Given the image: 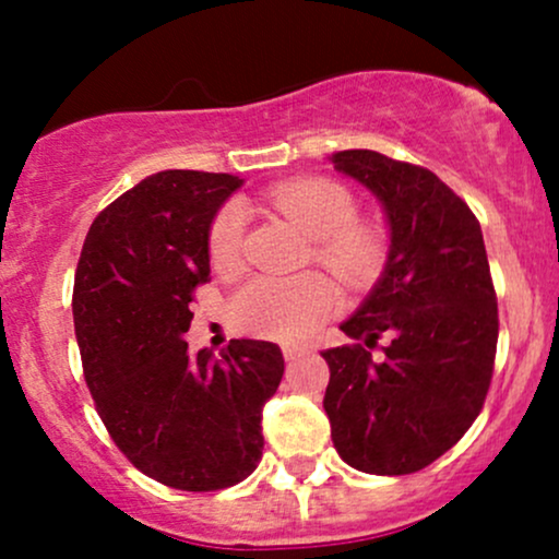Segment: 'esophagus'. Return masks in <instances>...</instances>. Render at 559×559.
I'll use <instances>...</instances> for the list:
<instances>
[{"label":"esophagus","instance_id":"34e87169","mask_svg":"<svg viewBox=\"0 0 559 559\" xmlns=\"http://www.w3.org/2000/svg\"><path fill=\"white\" fill-rule=\"evenodd\" d=\"M301 352H305V349H301V346H292V344H286V346H284V357H286V362L297 360V357L301 355Z\"/></svg>","mask_w":559,"mask_h":559}]
</instances>
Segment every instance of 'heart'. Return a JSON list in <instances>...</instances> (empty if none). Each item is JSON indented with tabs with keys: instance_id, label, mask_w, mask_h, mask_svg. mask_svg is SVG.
I'll use <instances>...</instances> for the list:
<instances>
[{
	"instance_id": "1",
	"label": "heart",
	"mask_w": 559,
	"mask_h": 559,
	"mask_svg": "<svg viewBox=\"0 0 559 559\" xmlns=\"http://www.w3.org/2000/svg\"><path fill=\"white\" fill-rule=\"evenodd\" d=\"M273 207L312 239V258L346 286L373 281L386 260V230L357 217V199L331 178H299L275 186ZM243 213L236 202L223 204L210 223L207 258L215 273L234 275L241 267ZM336 294L316 273L275 278L258 275L236 292L230 310L236 325L278 342H299L331 316Z\"/></svg>"
}]
</instances>
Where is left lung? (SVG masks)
Here are the masks:
<instances>
[{"label": "left lung", "mask_w": 559, "mask_h": 559, "mask_svg": "<svg viewBox=\"0 0 559 559\" xmlns=\"http://www.w3.org/2000/svg\"><path fill=\"white\" fill-rule=\"evenodd\" d=\"M333 168L383 204L389 260L342 331L357 344L323 352L325 415L346 465L407 476L463 439L484 407L499 316L484 234L471 207L431 170L346 150ZM390 344L373 358L378 337Z\"/></svg>", "instance_id": "obj_1"}]
</instances>
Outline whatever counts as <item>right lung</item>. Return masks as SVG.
Segmentation results:
<instances>
[{
  "mask_svg": "<svg viewBox=\"0 0 559 559\" xmlns=\"http://www.w3.org/2000/svg\"><path fill=\"white\" fill-rule=\"evenodd\" d=\"M241 186L163 170L94 217L73 284L83 378L115 447L181 491L239 484L262 457V404L284 378L278 344L230 338L191 355V301L207 284L210 223Z\"/></svg>",
  "mask_w": 559,
  "mask_h": 559,
  "instance_id": "1",
  "label": "right lung"
}]
</instances>
